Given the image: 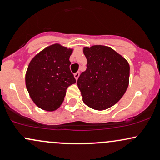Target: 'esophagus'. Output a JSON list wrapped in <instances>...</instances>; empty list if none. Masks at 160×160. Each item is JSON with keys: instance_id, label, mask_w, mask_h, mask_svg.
I'll return each instance as SVG.
<instances>
[{"instance_id": "obj_1", "label": "esophagus", "mask_w": 160, "mask_h": 160, "mask_svg": "<svg viewBox=\"0 0 160 160\" xmlns=\"http://www.w3.org/2000/svg\"><path fill=\"white\" fill-rule=\"evenodd\" d=\"M79 76H80V72H77V73H75V74H74V78H75V79H76V80H78Z\"/></svg>"}]
</instances>
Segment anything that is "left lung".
I'll return each mask as SVG.
<instances>
[{"label": "left lung", "mask_w": 160, "mask_h": 160, "mask_svg": "<svg viewBox=\"0 0 160 160\" xmlns=\"http://www.w3.org/2000/svg\"><path fill=\"white\" fill-rule=\"evenodd\" d=\"M86 70L78 80L82 101L95 110L112 107L125 94L129 81V65L126 59L105 46L83 49Z\"/></svg>", "instance_id": "left-lung-1"}]
</instances>
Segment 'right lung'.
<instances>
[{
	"label": "right lung",
	"instance_id": "1",
	"mask_svg": "<svg viewBox=\"0 0 160 160\" xmlns=\"http://www.w3.org/2000/svg\"><path fill=\"white\" fill-rule=\"evenodd\" d=\"M72 49L54 44L36 55L25 75L27 90L33 102L45 111H55L63 102L68 87L76 82L70 70Z\"/></svg>",
	"mask_w": 160,
	"mask_h": 160
}]
</instances>
